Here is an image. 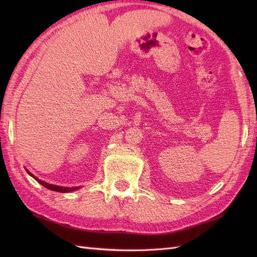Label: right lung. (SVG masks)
<instances>
[{
    "label": "right lung",
    "instance_id": "right-lung-1",
    "mask_svg": "<svg viewBox=\"0 0 257 257\" xmlns=\"http://www.w3.org/2000/svg\"><path fill=\"white\" fill-rule=\"evenodd\" d=\"M27 172H29V171H27ZM29 174H30V176H32L33 178H34L38 183H41V184L43 185V187H45V188L50 189V190H53V191H57V192H63V193H64V192H70V191H75V190L78 189V187L66 188V187H58V185H54V184H48V183H46V182H44V181H42V180L37 179L36 177L33 176V174H31L30 172H29Z\"/></svg>",
    "mask_w": 257,
    "mask_h": 257
}]
</instances>
